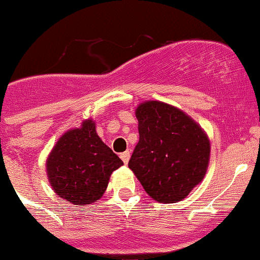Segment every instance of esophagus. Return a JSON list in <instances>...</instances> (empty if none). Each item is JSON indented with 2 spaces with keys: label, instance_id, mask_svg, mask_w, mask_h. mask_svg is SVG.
Listing matches in <instances>:
<instances>
[{
  "label": "esophagus",
  "instance_id": "1",
  "mask_svg": "<svg viewBox=\"0 0 260 260\" xmlns=\"http://www.w3.org/2000/svg\"><path fill=\"white\" fill-rule=\"evenodd\" d=\"M120 157H121V160L124 161V164H127L129 162V159H130V151H124L120 154Z\"/></svg>",
  "mask_w": 260,
  "mask_h": 260
}]
</instances>
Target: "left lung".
Instances as JSON below:
<instances>
[{"instance_id":"8db88e82","label":"left lung","mask_w":260,"mask_h":260,"mask_svg":"<svg viewBox=\"0 0 260 260\" xmlns=\"http://www.w3.org/2000/svg\"><path fill=\"white\" fill-rule=\"evenodd\" d=\"M135 115L139 143L129 168L154 200L180 202L207 173V134L185 112L161 101L140 104Z\"/></svg>"}]
</instances>
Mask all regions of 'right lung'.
I'll return each instance as SVG.
<instances>
[{
  "label": "right lung",
  "mask_w": 260,
  "mask_h": 260,
  "mask_svg": "<svg viewBox=\"0 0 260 260\" xmlns=\"http://www.w3.org/2000/svg\"><path fill=\"white\" fill-rule=\"evenodd\" d=\"M124 162L96 134L95 122L85 120L81 127L63 134L46 161L52 189L76 205L99 200L108 188L112 171Z\"/></svg>",
  "instance_id": "1"
}]
</instances>
